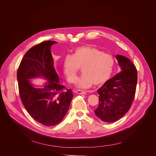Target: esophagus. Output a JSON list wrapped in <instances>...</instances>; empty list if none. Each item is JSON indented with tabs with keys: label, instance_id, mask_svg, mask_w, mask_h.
<instances>
[{
	"label": "esophagus",
	"instance_id": "obj_1",
	"mask_svg": "<svg viewBox=\"0 0 156 156\" xmlns=\"http://www.w3.org/2000/svg\"><path fill=\"white\" fill-rule=\"evenodd\" d=\"M76 92L78 94H85L86 92L85 91H82L81 90H76Z\"/></svg>",
	"mask_w": 156,
	"mask_h": 156
}]
</instances>
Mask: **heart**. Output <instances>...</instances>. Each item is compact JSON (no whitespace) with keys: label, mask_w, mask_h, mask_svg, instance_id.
<instances>
[{"label":"heart","mask_w":156,"mask_h":156,"mask_svg":"<svg viewBox=\"0 0 156 156\" xmlns=\"http://www.w3.org/2000/svg\"><path fill=\"white\" fill-rule=\"evenodd\" d=\"M114 64L111 55L93 47L81 46L76 48L71 56H66L62 68L70 83L75 82L79 68H82L83 74L76 85L79 88L86 89L93 84L100 86L106 82L111 76Z\"/></svg>","instance_id":"1"}]
</instances>
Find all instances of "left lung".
<instances>
[{
    "label": "left lung",
    "instance_id": "8db88e82",
    "mask_svg": "<svg viewBox=\"0 0 156 156\" xmlns=\"http://www.w3.org/2000/svg\"><path fill=\"white\" fill-rule=\"evenodd\" d=\"M115 57L121 71L97 90L99 105L94 111L97 116L107 122L118 121L129 111L137 80V70L132 61L122 55Z\"/></svg>",
    "mask_w": 156,
    "mask_h": 156
}]
</instances>
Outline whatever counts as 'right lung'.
<instances>
[{
	"label": "right lung",
	"instance_id": "right-lung-1",
	"mask_svg": "<svg viewBox=\"0 0 156 156\" xmlns=\"http://www.w3.org/2000/svg\"><path fill=\"white\" fill-rule=\"evenodd\" d=\"M56 43L45 41L30 48L23 56L17 74L24 107L35 120L46 126H55L62 120L73 97L71 89L64 90L54 67L50 48ZM38 77L48 80L41 88H36L30 80Z\"/></svg>",
	"mask_w": 156,
	"mask_h": 156
}]
</instances>
